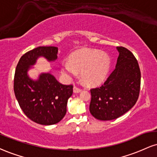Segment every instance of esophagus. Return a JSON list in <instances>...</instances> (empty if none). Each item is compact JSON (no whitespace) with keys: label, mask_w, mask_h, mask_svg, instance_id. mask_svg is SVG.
Instances as JSON below:
<instances>
[{"label":"esophagus","mask_w":157,"mask_h":157,"mask_svg":"<svg viewBox=\"0 0 157 157\" xmlns=\"http://www.w3.org/2000/svg\"><path fill=\"white\" fill-rule=\"evenodd\" d=\"M73 90H74V93H75V94L80 93V92L81 91V88H78V87H77V86H75L73 88Z\"/></svg>","instance_id":"34e87169"}]
</instances>
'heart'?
<instances>
[{"mask_svg":"<svg viewBox=\"0 0 157 157\" xmlns=\"http://www.w3.org/2000/svg\"><path fill=\"white\" fill-rule=\"evenodd\" d=\"M110 67V59L100 51L84 50L75 52L71 56L69 63H64L62 71L68 77L81 71L82 80L89 85L102 82L107 77Z\"/></svg>","mask_w":157,"mask_h":157,"instance_id":"obj_1","label":"heart"}]
</instances>
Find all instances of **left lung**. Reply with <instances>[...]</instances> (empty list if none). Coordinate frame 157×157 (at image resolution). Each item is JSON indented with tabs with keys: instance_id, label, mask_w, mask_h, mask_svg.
Masks as SVG:
<instances>
[{
	"instance_id": "1",
	"label": "left lung",
	"mask_w": 157,
	"mask_h": 157,
	"mask_svg": "<svg viewBox=\"0 0 157 157\" xmlns=\"http://www.w3.org/2000/svg\"><path fill=\"white\" fill-rule=\"evenodd\" d=\"M119 52L113 72L103 85L90 89L89 110L101 121L118 118L129 110L139 97L141 74L134 55L124 47H117Z\"/></svg>"
}]
</instances>
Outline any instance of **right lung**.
I'll list each match as a JSON object with an SVG mask.
<instances>
[{
    "label": "right lung",
    "instance_id": "1",
    "mask_svg": "<svg viewBox=\"0 0 157 157\" xmlns=\"http://www.w3.org/2000/svg\"><path fill=\"white\" fill-rule=\"evenodd\" d=\"M57 55L56 47H38L20 58L15 70L14 91L19 105L28 118L41 125L56 124L63 119L73 86L60 83L50 73L41 74L33 80L28 71L39 57L54 61Z\"/></svg>",
    "mask_w": 157,
    "mask_h": 157
}]
</instances>
